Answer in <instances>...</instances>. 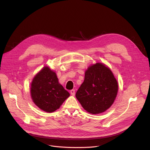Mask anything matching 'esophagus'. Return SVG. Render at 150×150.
Returning a JSON list of instances; mask_svg holds the SVG:
<instances>
[{
	"label": "esophagus",
	"instance_id": "obj_1",
	"mask_svg": "<svg viewBox=\"0 0 150 150\" xmlns=\"http://www.w3.org/2000/svg\"><path fill=\"white\" fill-rule=\"evenodd\" d=\"M75 90H71V91H70L71 94L72 96H75Z\"/></svg>",
	"mask_w": 150,
	"mask_h": 150
}]
</instances>
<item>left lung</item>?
I'll use <instances>...</instances> for the list:
<instances>
[{
  "label": "left lung",
  "instance_id": "8db88e82",
  "mask_svg": "<svg viewBox=\"0 0 150 150\" xmlns=\"http://www.w3.org/2000/svg\"><path fill=\"white\" fill-rule=\"evenodd\" d=\"M117 91V81L111 70L104 64L97 63L85 71L84 81L75 96L85 110L96 115L110 108Z\"/></svg>",
  "mask_w": 150,
  "mask_h": 150
}]
</instances>
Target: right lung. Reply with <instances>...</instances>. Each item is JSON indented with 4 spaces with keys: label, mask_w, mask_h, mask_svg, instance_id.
Instances as JSON below:
<instances>
[{
    "label": "right lung",
    "mask_w": 150,
    "mask_h": 150,
    "mask_svg": "<svg viewBox=\"0 0 150 150\" xmlns=\"http://www.w3.org/2000/svg\"><path fill=\"white\" fill-rule=\"evenodd\" d=\"M69 96V93L59 83L56 73L47 67L42 68L32 81V100L45 112H54Z\"/></svg>",
    "instance_id": "add662e5"
}]
</instances>
